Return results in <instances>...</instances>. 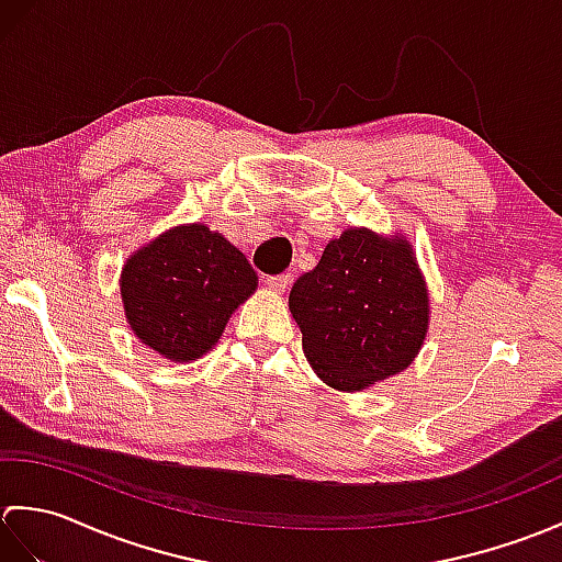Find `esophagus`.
Returning <instances> with one entry per match:
<instances>
[{"label": "esophagus", "mask_w": 562, "mask_h": 562, "mask_svg": "<svg viewBox=\"0 0 562 562\" xmlns=\"http://www.w3.org/2000/svg\"><path fill=\"white\" fill-rule=\"evenodd\" d=\"M290 282H292V274L290 272L288 274H272V278H266L268 288L272 292H280V294L290 288Z\"/></svg>", "instance_id": "34e87169"}]
</instances>
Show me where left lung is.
Masks as SVG:
<instances>
[{
	"label": "left lung",
	"mask_w": 562,
	"mask_h": 562,
	"mask_svg": "<svg viewBox=\"0 0 562 562\" xmlns=\"http://www.w3.org/2000/svg\"><path fill=\"white\" fill-rule=\"evenodd\" d=\"M316 376L345 393L408 369L429 330V290L403 234L350 226L290 292Z\"/></svg>",
	"instance_id": "8db88e82"
}]
</instances>
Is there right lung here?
Wrapping results in <instances>:
<instances>
[{
  "label": "right lung",
  "mask_w": 562,
  "mask_h": 562,
  "mask_svg": "<svg viewBox=\"0 0 562 562\" xmlns=\"http://www.w3.org/2000/svg\"><path fill=\"white\" fill-rule=\"evenodd\" d=\"M258 290L246 256L207 224H178L130 254L121 296L130 330L164 360L193 362Z\"/></svg>",
  "instance_id": "add662e5"
}]
</instances>
